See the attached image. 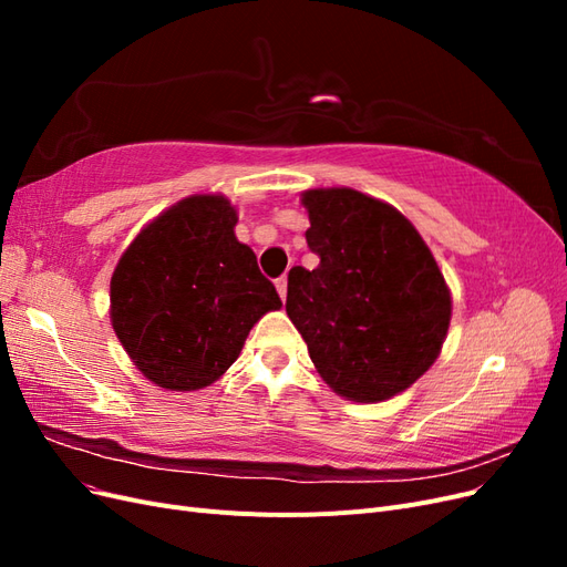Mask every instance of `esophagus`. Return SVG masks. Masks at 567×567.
I'll return each instance as SVG.
<instances>
[{"label": "esophagus", "mask_w": 567, "mask_h": 567, "mask_svg": "<svg viewBox=\"0 0 567 567\" xmlns=\"http://www.w3.org/2000/svg\"><path fill=\"white\" fill-rule=\"evenodd\" d=\"M277 290H279L281 300H286V290H288V279H286V277H279V279H277Z\"/></svg>", "instance_id": "esophagus-1"}]
</instances>
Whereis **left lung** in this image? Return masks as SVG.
<instances>
[{
    "label": "left lung",
    "mask_w": 567,
    "mask_h": 567,
    "mask_svg": "<svg viewBox=\"0 0 567 567\" xmlns=\"http://www.w3.org/2000/svg\"><path fill=\"white\" fill-rule=\"evenodd\" d=\"M317 269L288 271L286 312L321 379L352 402H383L435 364L452 296L416 227L348 186L302 194Z\"/></svg>",
    "instance_id": "1"
}]
</instances>
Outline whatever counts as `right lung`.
<instances>
[{
    "mask_svg": "<svg viewBox=\"0 0 567 567\" xmlns=\"http://www.w3.org/2000/svg\"><path fill=\"white\" fill-rule=\"evenodd\" d=\"M238 213L219 194H194L136 234L111 277V323L151 383H215L252 326L281 298L234 234Z\"/></svg>",
    "mask_w": 567,
    "mask_h": 567,
    "instance_id": "obj_1",
    "label": "right lung"
}]
</instances>
